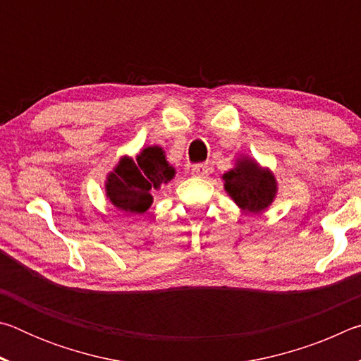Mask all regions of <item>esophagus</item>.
<instances>
[{"mask_svg":"<svg viewBox=\"0 0 361 361\" xmlns=\"http://www.w3.org/2000/svg\"><path fill=\"white\" fill-rule=\"evenodd\" d=\"M209 166H205V164H197V166H194L191 169V173L194 176H200V178H204V176L209 175Z\"/></svg>","mask_w":361,"mask_h":361,"instance_id":"esophagus-1","label":"esophagus"}]
</instances>
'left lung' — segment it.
<instances>
[{
    "label": "left lung",
    "instance_id": "8db88e82",
    "mask_svg": "<svg viewBox=\"0 0 361 361\" xmlns=\"http://www.w3.org/2000/svg\"><path fill=\"white\" fill-rule=\"evenodd\" d=\"M224 188L243 210L258 213L276 197L277 185L272 173L261 170L258 164L242 159L234 170L223 175Z\"/></svg>",
    "mask_w": 361,
    "mask_h": 361
}]
</instances>
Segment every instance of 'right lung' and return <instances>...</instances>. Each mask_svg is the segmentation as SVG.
Listing matches in <instances>:
<instances>
[{
	"instance_id": "obj_1",
	"label": "right lung",
	"mask_w": 361,
	"mask_h": 361,
	"mask_svg": "<svg viewBox=\"0 0 361 361\" xmlns=\"http://www.w3.org/2000/svg\"><path fill=\"white\" fill-rule=\"evenodd\" d=\"M162 148L149 146L137 156L121 159L119 166L108 175L106 195L114 207L127 213H145L152 202L151 192L173 178Z\"/></svg>"
}]
</instances>
